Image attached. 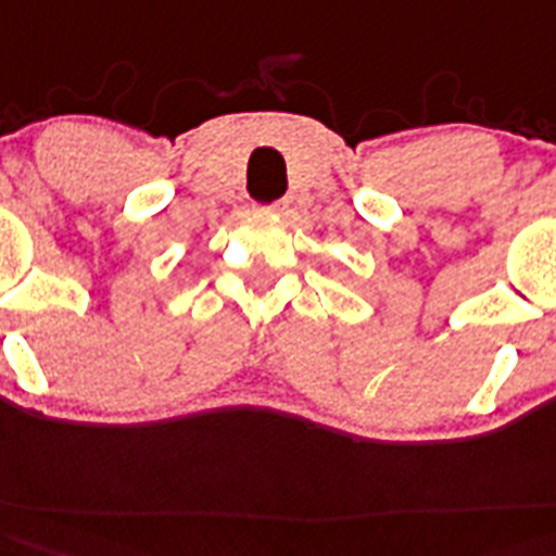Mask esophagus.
Instances as JSON below:
<instances>
[{"label":"esophagus","mask_w":556,"mask_h":556,"mask_svg":"<svg viewBox=\"0 0 556 556\" xmlns=\"http://www.w3.org/2000/svg\"><path fill=\"white\" fill-rule=\"evenodd\" d=\"M285 210H288V204H285V201H274V204L260 206V212H268V215H285Z\"/></svg>","instance_id":"esophagus-1"}]
</instances>
